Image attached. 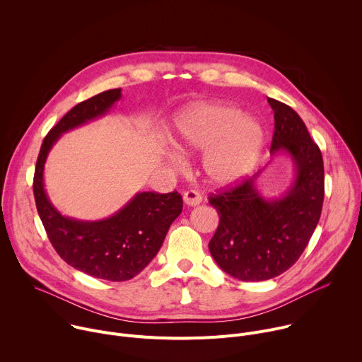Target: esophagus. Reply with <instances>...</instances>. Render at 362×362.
<instances>
[{"mask_svg":"<svg viewBox=\"0 0 362 362\" xmlns=\"http://www.w3.org/2000/svg\"><path fill=\"white\" fill-rule=\"evenodd\" d=\"M183 200L187 206H197L202 203V196L196 190H187L183 193Z\"/></svg>","mask_w":362,"mask_h":362,"instance_id":"obj_1","label":"esophagus"}]
</instances>
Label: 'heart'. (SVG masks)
Wrapping results in <instances>:
<instances>
[{
    "label": "heart",
    "instance_id": "b5f03b06",
    "mask_svg": "<svg viewBox=\"0 0 362 362\" xmlns=\"http://www.w3.org/2000/svg\"><path fill=\"white\" fill-rule=\"evenodd\" d=\"M173 146L183 154L204 151L202 168L216 186L249 177L265 147V130L253 117L225 103H193L175 119ZM177 166V158H170Z\"/></svg>",
    "mask_w": 362,
    "mask_h": 362
}]
</instances>
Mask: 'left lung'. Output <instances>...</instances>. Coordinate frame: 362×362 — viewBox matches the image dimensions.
<instances>
[{"label": "left lung", "mask_w": 362, "mask_h": 362, "mask_svg": "<svg viewBox=\"0 0 362 362\" xmlns=\"http://www.w3.org/2000/svg\"><path fill=\"white\" fill-rule=\"evenodd\" d=\"M268 103L275 119L271 153L292 159V185L279 197H264L256 185L259 170L209 197L219 214L209 250L222 271L245 282L268 281L288 271L311 239L324 203L320 147L293 109L271 97Z\"/></svg>", "instance_id": "obj_1"}]
</instances>
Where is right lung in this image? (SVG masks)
I'll use <instances>...</instances> for the list:
<instances>
[{
	"label": "right lung",
	"instance_id": "obj_1",
	"mask_svg": "<svg viewBox=\"0 0 362 362\" xmlns=\"http://www.w3.org/2000/svg\"><path fill=\"white\" fill-rule=\"evenodd\" d=\"M122 88L103 91L74 106L45 136L35 165L34 197L47 236L63 259L93 278L123 282L139 275L158 255L173 221L182 214L177 192L137 193L110 218L78 221L63 216L44 189V165L63 133L109 113Z\"/></svg>",
	"mask_w": 362,
	"mask_h": 362
}]
</instances>
